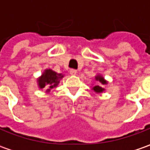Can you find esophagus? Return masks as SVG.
Listing matches in <instances>:
<instances>
[{
    "label": "esophagus",
    "instance_id": "esophagus-1",
    "mask_svg": "<svg viewBox=\"0 0 150 150\" xmlns=\"http://www.w3.org/2000/svg\"><path fill=\"white\" fill-rule=\"evenodd\" d=\"M70 73H71V75H76V73H77V70H75V69H71V70H70Z\"/></svg>",
    "mask_w": 150,
    "mask_h": 150
}]
</instances>
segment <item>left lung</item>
<instances>
[{"mask_svg":"<svg viewBox=\"0 0 150 150\" xmlns=\"http://www.w3.org/2000/svg\"><path fill=\"white\" fill-rule=\"evenodd\" d=\"M96 80H99V81L101 83H103V84H106V83H107L106 81L104 79V78H103L102 76H100V75L96 76ZM93 90H94L96 92H102L104 89L101 88L100 86H95L94 88H93Z\"/></svg>","mask_w":150,"mask_h":150,"instance_id":"8db88e82","label":"left lung"}]
</instances>
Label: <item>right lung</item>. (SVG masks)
Masks as SVG:
<instances>
[{"instance_id":"1","label":"right lung","mask_w":150,"mask_h":150,"mask_svg":"<svg viewBox=\"0 0 150 150\" xmlns=\"http://www.w3.org/2000/svg\"><path fill=\"white\" fill-rule=\"evenodd\" d=\"M63 75L62 74H57L52 70H46L45 72L43 73V75L41 76V78L38 80V85L40 88H46L47 91H50L51 88H54L57 87V85L59 84V79H62Z\"/></svg>"}]
</instances>
